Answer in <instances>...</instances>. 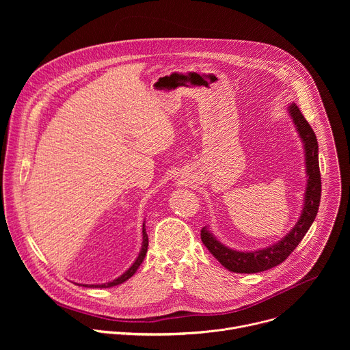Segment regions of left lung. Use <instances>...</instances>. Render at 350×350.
Returning <instances> with one entry per match:
<instances>
[{
  "mask_svg": "<svg viewBox=\"0 0 350 350\" xmlns=\"http://www.w3.org/2000/svg\"><path fill=\"white\" fill-rule=\"evenodd\" d=\"M288 112L296 127V131L301 137L305 148V163L308 184L305 191L304 208L299 220L292 227V230L281 238L278 242L262 247L259 251L241 252L223 245L216 237L204 227L201 231V238L204 245L209 249V252L230 271L232 273H260L282 263L299 245L314 221L321 198V176L319 166V144L316 134L310 124L306 122L305 116L299 111L296 104H289Z\"/></svg>",
  "mask_w": 350,
  "mask_h": 350,
  "instance_id": "obj_1",
  "label": "left lung"
}]
</instances>
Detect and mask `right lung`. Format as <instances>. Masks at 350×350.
Here are the masks:
<instances>
[{
    "label": "right lung",
    "mask_w": 350,
    "mask_h": 350,
    "mask_svg": "<svg viewBox=\"0 0 350 350\" xmlns=\"http://www.w3.org/2000/svg\"><path fill=\"white\" fill-rule=\"evenodd\" d=\"M146 251H148V235H146V230H145V221L142 223V245H141V251L137 256V259L134 260V263L130 266L129 270H126L120 277L115 278L113 281H109V282H105V284H96V285H88V284H77V285H83V286H92V288H111V286H115V285H119L124 281H127L130 277H133L137 271V269L139 267V265L142 263L145 255H146Z\"/></svg>",
    "instance_id": "right-lung-1"
}]
</instances>
